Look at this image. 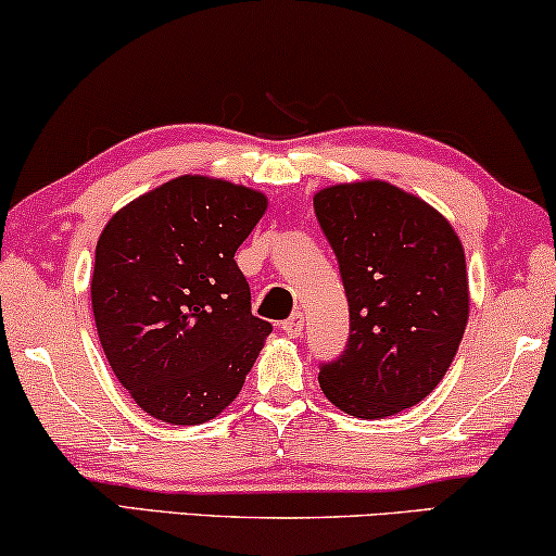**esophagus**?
Wrapping results in <instances>:
<instances>
[{"instance_id": "34e87169", "label": "esophagus", "mask_w": 556, "mask_h": 556, "mask_svg": "<svg viewBox=\"0 0 556 556\" xmlns=\"http://www.w3.org/2000/svg\"><path fill=\"white\" fill-rule=\"evenodd\" d=\"M280 331L288 333V337H301V331H303V314H301V311H293V314L288 316L283 324H280Z\"/></svg>"}]
</instances>
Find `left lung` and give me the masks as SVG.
I'll return each mask as SVG.
<instances>
[{"mask_svg":"<svg viewBox=\"0 0 556 556\" xmlns=\"http://www.w3.org/2000/svg\"><path fill=\"white\" fill-rule=\"evenodd\" d=\"M314 210L349 301V341L318 367V384L362 420L397 415L435 390L466 331L458 235L430 204L387 181L321 189Z\"/></svg>","mask_w":556,"mask_h":556,"instance_id":"left-lung-1","label":"left lung"}]
</instances>
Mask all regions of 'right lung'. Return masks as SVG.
<instances>
[{"instance_id":"1","label":"right lung","mask_w":556,"mask_h":556,"mask_svg":"<svg viewBox=\"0 0 556 556\" xmlns=\"http://www.w3.org/2000/svg\"><path fill=\"white\" fill-rule=\"evenodd\" d=\"M268 207L223 179H172L111 217L93 316L113 375L156 420L200 425L238 397L273 326L250 311L235 253Z\"/></svg>"}]
</instances>
